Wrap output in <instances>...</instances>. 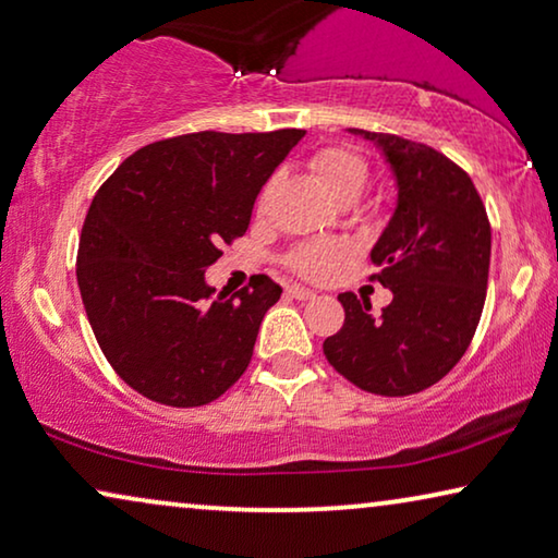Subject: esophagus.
<instances>
[{
  "label": "esophagus",
  "mask_w": 558,
  "mask_h": 558,
  "mask_svg": "<svg viewBox=\"0 0 558 558\" xmlns=\"http://www.w3.org/2000/svg\"><path fill=\"white\" fill-rule=\"evenodd\" d=\"M288 295H293V298H298V301H311V298H315V293H313V290H307V288H301V286H290V288H288Z\"/></svg>",
  "instance_id": "esophagus-1"
}]
</instances>
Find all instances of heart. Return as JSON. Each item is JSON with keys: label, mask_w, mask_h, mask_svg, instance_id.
Returning <instances> with one entry per match:
<instances>
[{"label": "heart", "mask_w": 558, "mask_h": 558, "mask_svg": "<svg viewBox=\"0 0 558 558\" xmlns=\"http://www.w3.org/2000/svg\"><path fill=\"white\" fill-rule=\"evenodd\" d=\"M311 172L336 203H353L371 180L368 160L351 147H326L315 153L311 157ZM345 253V245L318 240V243L295 247L288 257V265L307 280H323L343 260Z\"/></svg>", "instance_id": "heart-1"}]
</instances>
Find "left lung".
<instances>
[{"instance_id": "1", "label": "left lung", "mask_w": 558, "mask_h": 558, "mask_svg": "<svg viewBox=\"0 0 558 558\" xmlns=\"http://www.w3.org/2000/svg\"><path fill=\"white\" fill-rule=\"evenodd\" d=\"M384 153L396 210L371 251V280L393 293L380 315L368 298L340 293L343 328L323 353L340 376L376 396L438 384L469 348L492 263V226L469 174L438 149L384 132L351 130Z\"/></svg>"}]
</instances>
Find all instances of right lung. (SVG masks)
<instances>
[{
  "mask_svg": "<svg viewBox=\"0 0 558 558\" xmlns=\"http://www.w3.org/2000/svg\"><path fill=\"white\" fill-rule=\"evenodd\" d=\"M305 130L193 132L130 155L89 205L77 282L114 373L172 409L220 398L243 376L282 288L255 276L232 298L205 270L245 235L255 197Z\"/></svg>",
  "mask_w": 558,
  "mask_h": 558,
  "instance_id": "1",
  "label": "right lung"
}]
</instances>
